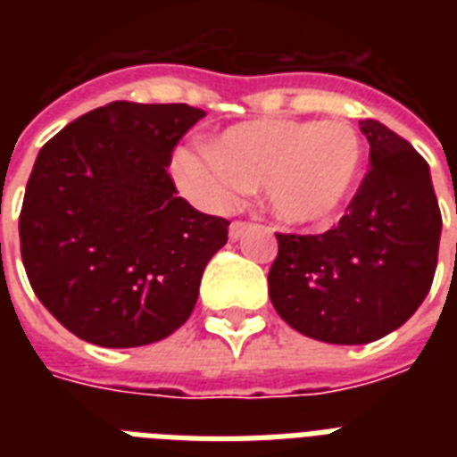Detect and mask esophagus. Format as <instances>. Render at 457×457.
<instances>
[{
	"label": "esophagus",
	"mask_w": 457,
	"mask_h": 457,
	"mask_svg": "<svg viewBox=\"0 0 457 457\" xmlns=\"http://www.w3.org/2000/svg\"><path fill=\"white\" fill-rule=\"evenodd\" d=\"M251 228V222L246 220H235L232 225H229V239H242L244 235H246V229Z\"/></svg>",
	"instance_id": "esophagus-1"
}]
</instances>
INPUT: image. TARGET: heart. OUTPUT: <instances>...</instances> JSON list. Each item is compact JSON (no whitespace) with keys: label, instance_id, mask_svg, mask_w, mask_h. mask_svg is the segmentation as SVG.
Returning <instances> with one entry per match:
<instances>
[{"label":"heart","instance_id":"1","mask_svg":"<svg viewBox=\"0 0 457 457\" xmlns=\"http://www.w3.org/2000/svg\"><path fill=\"white\" fill-rule=\"evenodd\" d=\"M362 139L344 120L253 118L228 125L211 146H182L175 175L194 199L225 208L249 185L287 225L332 220L362 175Z\"/></svg>","mask_w":457,"mask_h":457}]
</instances>
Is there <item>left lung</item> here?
<instances>
[{"label": "left lung", "mask_w": 457, "mask_h": 457, "mask_svg": "<svg viewBox=\"0 0 457 457\" xmlns=\"http://www.w3.org/2000/svg\"><path fill=\"white\" fill-rule=\"evenodd\" d=\"M370 170L334 229L278 235L268 294L279 318L325 344H370L398 329L432 287L441 211L429 165L403 137L361 120Z\"/></svg>", "instance_id": "8db88e82"}]
</instances>
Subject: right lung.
<instances>
[{
  "mask_svg": "<svg viewBox=\"0 0 457 457\" xmlns=\"http://www.w3.org/2000/svg\"><path fill=\"white\" fill-rule=\"evenodd\" d=\"M204 116L187 104L113 102L39 149L18 218L21 256L32 292L75 337L146 346L192 315L229 222L178 196L168 165Z\"/></svg>",
  "mask_w": 457,
  "mask_h": 457,
  "instance_id": "1",
  "label": "right lung"
}]
</instances>
